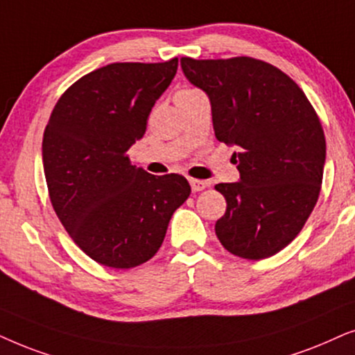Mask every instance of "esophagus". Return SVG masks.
<instances>
[{
	"label": "esophagus",
	"instance_id": "1",
	"mask_svg": "<svg viewBox=\"0 0 355 355\" xmlns=\"http://www.w3.org/2000/svg\"><path fill=\"white\" fill-rule=\"evenodd\" d=\"M190 185H191V190L193 191H202V190H205V188L209 187V182H206V180H195V178H191Z\"/></svg>",
	"mask_w": 355,
	"mask_h": 355
}]
</instances>
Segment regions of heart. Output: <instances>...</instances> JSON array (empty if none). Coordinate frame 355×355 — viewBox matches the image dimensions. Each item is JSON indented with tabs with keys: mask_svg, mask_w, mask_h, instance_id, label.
<instances>
[{
	"mask_svg": "<svg viewBox=\"0 0 355 355\" xmlns=\"http://www.w3.org/2000/svg\"><path fill=\"white\" fill-rule=\"evenodd\" d=\"M198 91H195V89H183V91H180L177 94V96H187V94H195Z\"/></svg>",
	"mask_w": 355,
	"mask_h": 355,
	"instance_id": "b5f03b06",
	"label": "heart"
}]
</instances>
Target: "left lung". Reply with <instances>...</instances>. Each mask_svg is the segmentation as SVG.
<instances>
[{
    "label": "left lung",
    "instance_id": "1",
    "mask_svg": "<svg viewBox=\"0 0 355 355\" xmlns=\"http://www.w3.org/2000/svg\"><path fill=\"white\" fill-rule=\"evenodd\" d=\"M206 92L216 138L234 146L240 180L219 183L227 201L216 235L227 252L269 258L297 237L318 201L326 141L309 98L289 76L264 61L180 60Z\"/></svg>",
    "mask_w": 355,
    "mask_h": 355
}]
</instances>
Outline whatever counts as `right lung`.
Masks as SVG:
<instances>
[{"label": "right lung", "mask_w": 355, "mask_h": 355, "mask_svg": "<svg viewBox=\"0 0 355 355\" xmlns=\"http://www.w3.org/2000/svg\"><path fill=\"white\" fill-rule=\"evenodd\" d=\"M177 68L173 58L92 71L60 97L45 128L51 205L74 243L103 266L130 269L153 258L191 193L182 175L155 177L126 154Z\"/></svg>", "instance_id": "1"}]
</instances>
